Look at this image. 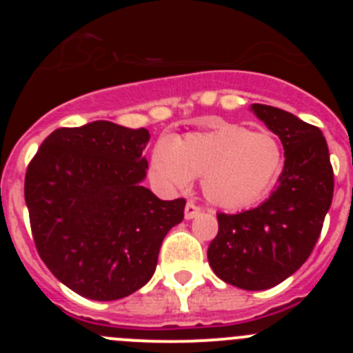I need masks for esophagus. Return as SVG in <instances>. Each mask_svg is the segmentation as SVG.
<instances>
[{"label":"esophagus","mask_w":353,"mask_h":353,"mask_svg":"<svg viewBox=\"0 0 353 353\" xmlns=\"http://www.w3.org/2000/svg\"><path fill=\"white\" fill-rule=\"evenodd\" d=\"M201 213V208L194 205V203H188L186 208H184V219L186 220H193L194 216H198Z\"/></svg>","instance_id":"esophagus-1"}]
</instances>
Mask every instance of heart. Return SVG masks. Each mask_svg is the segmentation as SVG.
Segmentation results:
<instances>
[{
  "label": "heart",
  "mask_w": 353,
  "mask_h": 353,
  "mask_svg": "<svg viewBox=\"0 0 353 353\" xmlns=\"http://www.w3.org/2000/svg\"><path fill=\"white\" fill-rule=\"evenodd\" d=\"M150 177L167 191L184 190L201 176L212 205L237 210L265 198L283 170V148L270 133L220 123L170 141H159L150 155Z\"/></svg>",
  "instance_id": "1"
}]
</instances>
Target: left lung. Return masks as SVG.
<instances>
[{
    "mask_svg": "<svg viewBox=\"0 0 353 353\" xmlns=\"http://www.w3.org/2000/svg\"><path fill=\"white\" fill-rule=\"evenodd\" d=\"M283 145L279 186L259 206L236 215L219 213V234L208 263L223 282L266 290L294 275L311 254L333 199V169L321 130L287 110L251 104Z\"/></svg>",
    "mask_w": 353,
    "mask_h": 353,
    "instance_id": "left-lung-1",
    "label": "left lung"
}]
</instances>
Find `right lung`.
Listing matches in <instances>:
<instances>
[{"mask_svg": "<svg viewBox=\"0 0 353 353\" xmlns=\"http://www.w3.org/2000/svg\"><path fill=\"white\" fill-rule=\"evenodd\" d=\"M145 128L110 121L52 131L25 176V203L39 256L81 297L117 301L147 285L160 245L184 219L183 198L143 186Z\"/></svg>", "mask_w": 353, "mask_h": 353, "instance_id": "obj_1", "label": "right lung"}]
</instances>
